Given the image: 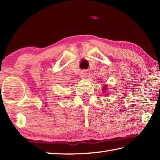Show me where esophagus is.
I'll return each mask as SVG.
<instances>
[{"mask_svg":"<svg viewBox=\"0 0 160 160\" xmlns=\"http://www.w3.org/2000/svg\"><path fill=\"white\" fill-rule=\"evenodd\" d=\"M87 74V71L83 70V71H81V75H82V77H85Z\"/></svg>","mask_w":160,"mask_h":160,"instance_id":"esophagus-1","label":"esophagus"}]
</instances>
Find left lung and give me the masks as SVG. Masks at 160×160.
I'll list each match as a JSON object with an SVG mask.
<instances>
[{
	"mask_svg": "<svg viewBox=\"0 0 160 160\" xmlns=\"http://www.w3.org/2000/svg\"><path fill=\"white\" fill-rule=\"evenodd\" d=\"M107 89V88H106V87H105V88H104V89Z\"/></svg>",
	"mask_w": 160,
	"mask_h": 160,
	"instance_id": "1",
	"label": "left lung"
}]
</instances>
